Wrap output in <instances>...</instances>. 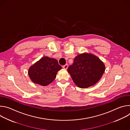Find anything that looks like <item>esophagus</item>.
<instances>
[{
  "mask_svg": "<svg viewBox=\"0 0 130 130\" xmlns=\"http://www.w3.org/2000/svg\"><path fill=\"white\" fill-rule=\"evenodd\" d=\"M62 67H63V68L64 69H67V68H68V65H67V64H65V65H63Z\"/></svg>",
  "mask_w": 130,
  "mask_h": 130,
  "instance_id": "obj_1",
  "label": "esophagus"
}]
</instances>
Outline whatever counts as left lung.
I'll list each match as a JSON object with an SVG mask.
<instances>
[{
	"label": "left lung",
	"mask_w": 130,
	"mask_h": 130,
	"mask_svg": "<svg viewBox=\"0 0 130 130\" xmlns=\"http://www.w3.org/2000/svg\"><path fill=\"white\" fill-rule=\"evenodd\" d=\"M67 71L74 83L79 87L85 88L99 81L104 72L105 66L95 55L83 53L75 58Z\"/></svg>",
	"instance_id": "8db88e82"
}]
</instances>
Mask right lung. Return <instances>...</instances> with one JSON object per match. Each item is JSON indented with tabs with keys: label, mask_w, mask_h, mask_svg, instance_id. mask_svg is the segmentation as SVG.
<instances>
[{
	"label": "right lung",
	"mask_w": 130,
	"mask_h": 130,
	"mask_svg": "<svg viewBox=\"0 0 130 130\" xmlns=\"http://www.w3.org/2000/svg\"><path fill=\"white\" fill-rule=\"evenodd\" d=\"M61 69L56 59L45 57L30 67L28 75L33 82L46 86L54 80L58 71Z\"/></svg>",
	"instance_id": "obj_1"
}]
</instances>
